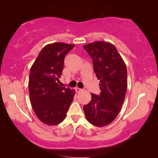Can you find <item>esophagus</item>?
Here are the masks:
<instances>
[{
	"mask_svg": "<svg viewBox=\"0 0 158 158\" xmlns=\"http://www.w3.org/2000/svg\"><path fill=\"white\" fill-rule=\"evenodd\" d=\"M75 90H76V92H77V93H79V92H81L82 91V89H80V88H75Z\"/></svg>",
	"mask_w": 158,
	"mask_h": 158,
	"instance_id": "34e87169",
	"label": "esophagus"
}]
</instances>
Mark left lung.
Listing matches in <instances>:
<instances>
[{
    "label": "left lung",
    "instance_id": "left-lung-1",
    "mask_svg": "<svg viewBox=\"0 0 158 158\" xmlns=\"http://www.w3.org/2000/svg\"><path fill=\"white\" fill-rule=\"evenodd\" d=\"M83 48L92 59L101 90L99 96L91 94V101L83 106L85 115L92 125L105 126L116 118L125 99L126 66L115 47L109 42H94Z\"/></svg>",
    "mask_w": 158,
    "mask_h": 158
}]
</instances>
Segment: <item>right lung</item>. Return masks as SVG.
Instances as JSON below:
<instances>
[{"mask_svg":"<svg viewBox=\"0 0 158 158\" xmlns=\"http://www.w3.org/2000/svg\"><path fill=\"white\" fill-rule=\"evenodd\" d=\"M74 47L64 43L47 45L30 70V100L36 115L47 125L63 122L75 94L74 89L58 84L65 56Z\"/></svg>","mask_w":158,"mask_h":158,"instance_id":"1","label":"right lung"}]
</instances>
